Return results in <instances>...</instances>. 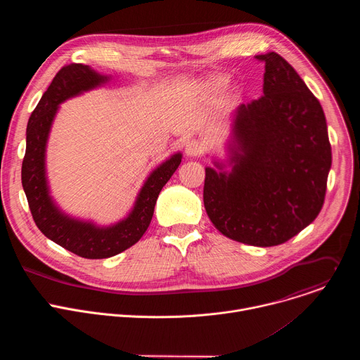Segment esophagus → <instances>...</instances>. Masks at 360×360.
I'll return each mask as SVG.
<instances>
[{"mask_svg":"<svg viewBox=\"0 0 360 360\" xmlns=\"http://www.w3.org/2000/svg\"><path fill=\"white\" fill-rule=\"evenodd\" d=\"M203 152V145L198 139H191L185 145V153L188 157H199Z\"/></svg>","mask_w":360,"mask_h":360,"instance_id":"34e87169","label":"esophagus"}]
</instances>
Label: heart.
Segmentation results:
<instances>
[{"instance_id":"b5f03b06","label":"heart","mask_w":360,"mask_h":360,"mask_svg":"<svg viewBox=\"0 0 360 360\" xmlns=\"http://www.w3.org/2000/svg\"><path fill=\"white\" fill-rule=\"evenodd\" d=\"M226 85V78L225 77H215L210 81L205 82V88H207L208 91H214V92H218V91H222Z\"/></svg>"}]
</instances>
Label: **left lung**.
Wrapping results in <instances>:
<instances>
[{
    "instance_id": "8db88e82",
    "label": "left lung",
    "mask_w": 360,
    "mask_h": 360,
    "mask_svg": "<svg viewBox=\"0 0 360 360\" xmlns=\"http://www.w3.org/2000/svg\"><path fill=\"white\" fill-rule=\"evenodd\" d=\"M265 63L264 95L233 114L229 172L205 168L203 205L229 239L276 246L312 224L326 193L332 149L318 98L276 53Z\"/></svg>"
}]
</instances>
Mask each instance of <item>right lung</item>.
I'll return each mask as SVG.
<instances>
[{"mask_svg":"<svg viewBox=\"0 0 360 360\" xmlns=\"http://www.w3.org/2000/svg\"><path fill=\"white\" fill-rule=\"evenodd\" d=\"M88 65L63 67L44 92L27 125V148L21 179L30 211L38 229L53 242L86 259H104L135 245L148 229L164 185L181 164V152L153 169L141 188L129 215L111 226H96L65 215L49 195L45 174V149L51 125L61 102L107 82Z\"/></svg>","mask_w":360,"mask_h":360,"instance_id":"right-lung-1","label":"right lung"}]
</instances>
